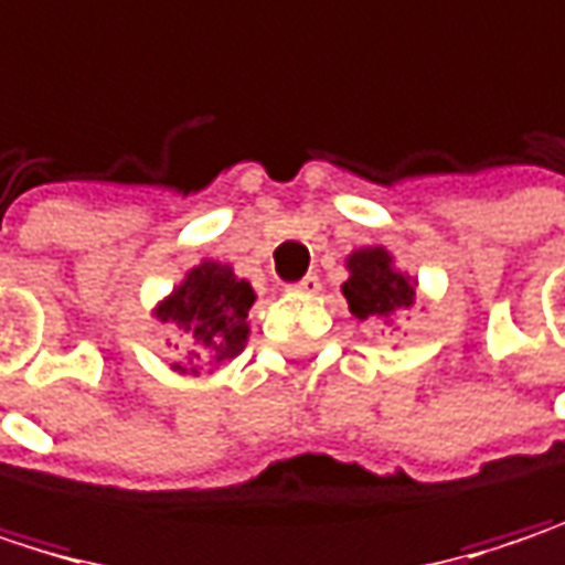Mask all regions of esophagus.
<instances>
[{"label":"esophagus","mask_w":565,"mask_h":565,"mask_svg":"<svg viewBox=\"0 0 565 565\" xmlns=\"http://www.w3.org/2000/svg\"><path fill=\"white\" fill-rule=\"evenodd\" d=\"M318 289H321L318 276H306V279H299V282H296V292H302V296H316Z\"/></svg>","instance_id":"34e87169"}]
</instances>
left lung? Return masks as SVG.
<instances>
[{"label": "left lung", "mask_w": 565, "mask_h": 565, "mask_svg": "<svg viewBox=\"0 0 565 565\" xmlns=\"http://www.w3.org/2000/svg\"><path fill=\"white\" fill-rule=\"evenodd\" d=\"M348 282L341 286L348 309L358 321L396 324L416 302V279L393 266L384 247L354 249L348 256Z\"/></svg>", "instance_id": "obj_1"}]
</instances>
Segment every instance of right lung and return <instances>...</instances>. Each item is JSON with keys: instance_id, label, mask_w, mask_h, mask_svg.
<instances>
[{"instance_id": "obj_1", "label": "right lung", "mask_w": 565, "mask_h": 565, "mask_svg": "<svg viewBox=\"0 0 565 565\" xmlns=\"http://www.w3.org/2000/svg\"><path fill=\"white\" fill-rule=\"evenodd\" d=\"M253 302V286L237 279L231 266L214 259L198 263L172 296L156 306V318L181 331V361L172 364L178 374H201L237 358L247 348Z\"/></svg>"}]
</instances>
